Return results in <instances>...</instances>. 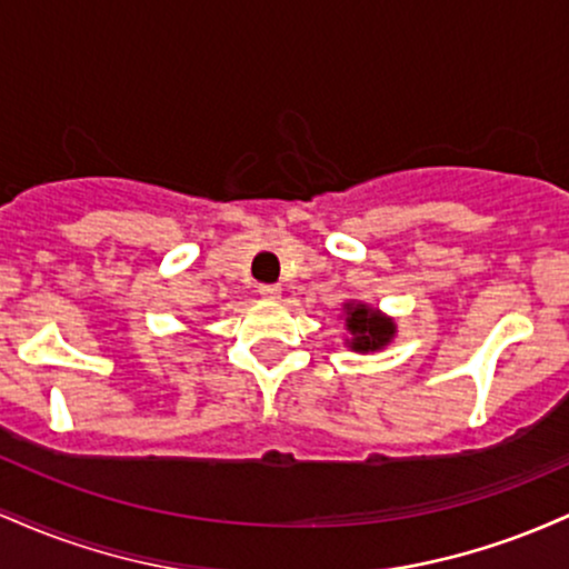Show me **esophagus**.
I'll return each instance as SVG.
<instances>
[{"label":"esophagus","mask_w":569,"mask_h":569,"mask_svg":"<svg viewBox=\"0 0 569 569\" xmlns=\"http://www.w3.org/2000/svg\"><path fill=\"white\" fill-rule=\"evenodd\" d=\"M259 293H262L264 299H278L280 297V286L278 283H262V286H259Z\"/></svg>","instance_id":"34e87169"}]
</instances>
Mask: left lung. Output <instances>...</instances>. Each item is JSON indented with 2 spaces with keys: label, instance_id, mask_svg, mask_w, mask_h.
<instances>
[{
  "label": "left lung",
  "instance_id": "obj_1",
  "mask_svg": "<svg viewBox=\"0 0 569 569\" xmlns=\"http://www.w3.org/2000/svg\"><path fill=\"white\" fill-rule=\"evenodd\" d=\"M393 329V321H390V318H382L380 312L371 310V307L348 305V331L352 335V350H380L382 345L390 342Z\"/></svg>",
  "mask_w": 569,
  "mask_h": 569
}]
</instances>
